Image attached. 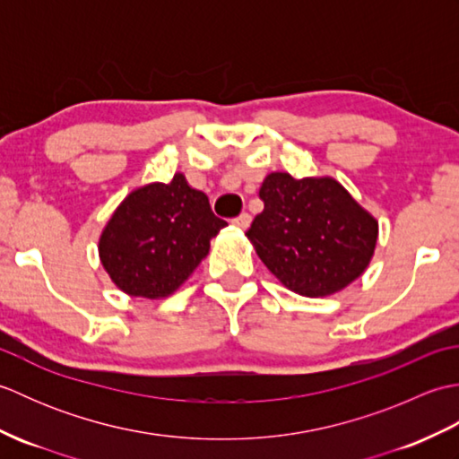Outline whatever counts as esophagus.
<instances>
[{
	"mask_svg": "<svg viewBox=\"0 0 459 459\" xmlns=\"http://www.w3.org/2000/svg\"><path fill=\"white\" fill-rule=\"evenodd\" d=\"M232 224H235V227H238V229H248L250 227V214L248 212H242V214H238V217L232 221Z\"/></svg>",
	"mask_w": 459,
	"mask_h": 459,
	"instance_id": "1",
	"label": "esophagus"
}]
</instances>
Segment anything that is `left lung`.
Masks as SVG:
<instances>
[{"label": "left lung", "mask_w": 459, "mask_h": 459, "mask_svg": "<svg viewBox=\"0 0 459 459\" xmlns=\"http://www.w3.org/2000/svg\"><path fill=\"white\" fill-rule=\"evenodd\" d=\"M264 211L247 237L281 286L327 298L363 274L375 256L378 221L329 175L296 179L272 171L260 187Z\"/></svg>", "instance_id": "8db88e82"}]
</instances>
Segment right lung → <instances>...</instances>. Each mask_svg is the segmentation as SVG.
Wrapping results in <instances>:
<instances>
[{"label":"right lung","mask_w":459,"mask_h":459,"mask_svg":"<svg viewBox=\"0 0 459 459\" xmlns=\"http://www.w3.org/2000/svg\"><path fill=\"white\" fill-rule=\"evenodd\" d=\"M224 227L207 195L175 173L126 195L100 232L99 256L124 294L163 299L189 280Z\"/></svg>","instance_id":"obj_1"}]
</instances>
